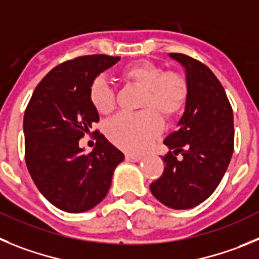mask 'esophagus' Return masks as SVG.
Here are the masks:
<instances>
[{
    "label": "esophagus",
    "mask_w": 259,
    "mask_h": 259,
    "mask_svg": "<svg viewBox=\"0 0 259 259\" xmlns=\"http://www.w3.org/2000/svg\"><path fill=\"white\" fill-rule=\"evenodd\" d=\"M141 158H142L141 156H138V155H132V153H126V155H125V160H126V161L137 162V161H139Z\"/></svg>",
    "instance_id": "esophagus-1"
}]
</instances>
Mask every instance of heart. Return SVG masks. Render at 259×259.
<instances>
[{
    "mask_svg": "<svg viewBox=\"0 0 259 259\" xmlns=\"http://www.w3.org/2000/svg\"><path fill=\"white\" fill-rule=\"evenodd\" d=\"M127 83L143 88L139 113H121L106 125V135L116 147L130 153L143 152L162 130L161 113L170 120L186 107L188 83L183 74L176 71H162L150 60L130 63L120 71ZM89 101L97 112L108 115L116 107V95L103 77L93 80L89 88Z\"/></svg>",
    "mask_w": 259,
    "mask_h": 259,
    "instance_id": "b5f03b06",
    "label": "heart"
}]
</instances>
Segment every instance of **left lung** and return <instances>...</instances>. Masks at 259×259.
I'll use <instances>...</instances> for the list:
<instances>
[{"label": "left lung", "instance_id": "8db88e82", "mask_svg": "<svg viewBox=\"0 0 259 259\" xmlns=\"http://www.w3.org/2000/svg\"><path fill=\"white\" fill-rule=\"evenodd\" d=\"M186 68L188 98L179 127L164 144V171L150 185L153 196L171 209L201 204L222 181L234 152V113L222 83L200 60L171 53ZM181 153L184 157L177 159Z\"/></svg>", "mask_w": 259, "mask_h": 259}]
</instances>
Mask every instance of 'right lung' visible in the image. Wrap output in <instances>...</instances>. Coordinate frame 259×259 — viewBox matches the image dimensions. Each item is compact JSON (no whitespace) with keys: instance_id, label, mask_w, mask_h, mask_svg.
Instances as JSON below:
<instances>
[{"instance_id":"add662e5","label":"right lung","mask_w":259,"mask_h":259,"mask_svg":"<svg viewBox=\"0 0 259 259\" xmlns=\"http://www.w3.org/2000/svg\"><path fill=\"white\" fill-rule=\"evenodd\" d=\"M120 60L111 55H83L51 69L36 86L23 120L25 164L34 185L51 204L68 213L90 210L106 197L113 170L124 153L93 126L99 115L89 88L101 72ZM97 139L85 154L78 141Z\"/></svg>"}]
</instances>
